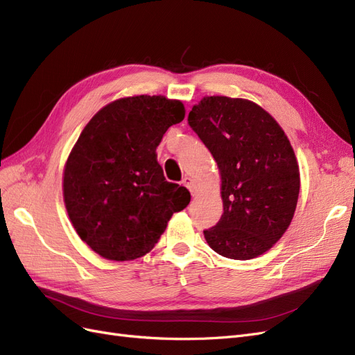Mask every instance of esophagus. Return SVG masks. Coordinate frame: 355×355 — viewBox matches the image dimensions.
I'll return each instance as SVG.
<instances>
[{
    "mask_svg": "<svg viewBox=\"0 0 355 355\" xmlns=\"http://www.w3.org/2000/svg\"><path fill=\"white\" fill-rule=\"evenodd\" d=\"M182 182H184V185L191 191V194L192 196H196L197 194V184H196V180L194 179H192V178H184V180H182Z\"/></svg>",
    "mask_w": 355,
    "mask_h": 355,
    "instance_id": "esophagus-1",
    "label": "esophagus"
}]
</instances>
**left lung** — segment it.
<instances>
[{
	"label": "left lung",
	"mask_w": 355,
	"mask_h": 355,
	"mask_svg": "<svg viewBox=\"0 0 355 355\" xmlns=\"http://www.w3.org/2000/svg\"><path fill=\"white\" fill-rule=\"evenodd\" d=\"M188 123L220 175L223 213L204 239L230 259L263 254L288 228L299 197V166L284 130L257 103L228 96L202 98Z\"/></svg>",
	"instance_id": "1"
}]
</instances>
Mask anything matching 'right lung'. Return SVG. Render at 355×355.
<instances>
[{"label": "right lung", "instance_id": "obj_1", "mask_svg": "<svg viewBox=\"0 0 355 355\" xmlns=\"http://www.w3.org/2000/svg\"><path fill=\"white\" fill-rule=\"evenodd\" d=\"M184 118L180 101L139 94L103 106L83 128L63 168V201L80 239L105 259L151 252L189 204V191L166 180L155 154Z\"/></svg>", "mask_w": 355, "mask_h": 355}]
</instances>
